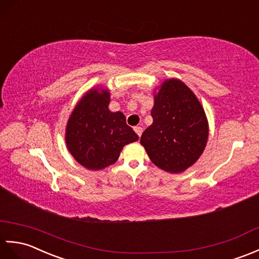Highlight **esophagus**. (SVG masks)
Returning <instances> with one entry per match:
<instances>
[{"label": "esophagus", "instance_id": "obj_1", "mask_svg": "<svg viewBox=\"0 0 259 259\" xmlns=\"http://www.w3.org/2000/svg\"><path fill=\"white\" fill-rule=\"evenodd\" d=\"M134 131H135V133H136L137 135H139V137H141V135H142V133H143V128L141 127V126H135Z\"/></svg>", "mask_w": 259, "mask_h": 259}]
</instances>
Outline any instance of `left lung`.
Wrapping results in <instances>:
<instances>
[{
	"instance_id": "8db88e82",
	"label": "left lung",
	"mask_w": 259,
	"mask_h": 259,
	"mask_svg": "<svg viewBox=\"0 0 259 259\" xmlns=\"http://www.w3.org/2000/svg\"><path fill=\"white\" fill-rule=\"evenodd\" d=\"M153 124L141 137L152 162L166 171L181 173L203 153L208 125L202 105L178 79L165 81L155 96Z\"/></svg>"
}]
</instances>
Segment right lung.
<instances>
[{"label":"right lung","instance_id":"right-lung-1","mask_svg":"<svg viewBox=\"0 0 259 259\" xmlns=\"http://www.w3.org/2000/svg\"><path fill=\"white\" fill-rule=\"evenodd\" d=\"M110 93L90 91L68 119L66 144L77 162L89 169H102L116 162L124 145L139 140L123 113L108 110Z\"/></svg>","mask_w":259,"mask_h":259}]
</instances>
